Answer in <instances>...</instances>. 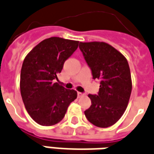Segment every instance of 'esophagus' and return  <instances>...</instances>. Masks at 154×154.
Returning a JSON list of instances; mask_svg holds the SVG:
<instances>
[{
  "instance_id": "1",
  "label": "esophagus",
  "mask_w": 154,
  "mask_h": 154,
  "mask_svg": "<svg viewBox=\"0 0 154 154\" xmlns=\"http://www.w3.org/2000/svg\"><path fill=\"white\" fill-rule=\"evenodd\" d=\"M85 96V94L84 93H82V92H77V97H84Z\"/></svg>"
}]
</instances>
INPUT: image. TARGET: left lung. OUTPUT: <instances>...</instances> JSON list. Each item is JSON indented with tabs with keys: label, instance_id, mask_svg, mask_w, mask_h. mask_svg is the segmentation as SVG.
I'll use <instances>...</instances> for the list:
<instances>
[{
	"label": "left lung",
	"instance_id": "8db88e82",
	"mask_svg": "<svg viewBox=\"0 0 154 154\" xmlns=\"http://www.w3.org/2000/svg\"><path fill=\"white\" fill-rule=\"evenodd\" d=\"M79 48L92 70L93 79H99V92L91 95L92 105L85 111L93 125L107 128L124 113L132 92L128 62L114 47L103 42H80Z\"/></svg>",
	"mask_w": 154,
	"mask_h": 154
}]
</instances>
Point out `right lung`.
Masks as SVG:
<instances>
[{
	"label": "right lung",
	"mask_w": 154,
	"mask_h": 154,
	"mask_svg": "<svg viewBox=\"0 0 154 154\" xmlns=\"http://www.w3.org/2000/svg\"><path fill=\"white\" fill-rule=\"evenodd\" d=\"M78 44V41L50 37L37 44L25 57L20 79L21 97L28 114L40 125L61 122L70 103L77 98L75 90L65 89L56 79Z\"/></svg>",
	"instance_id": "right-lung-1"
}]
</instances>
